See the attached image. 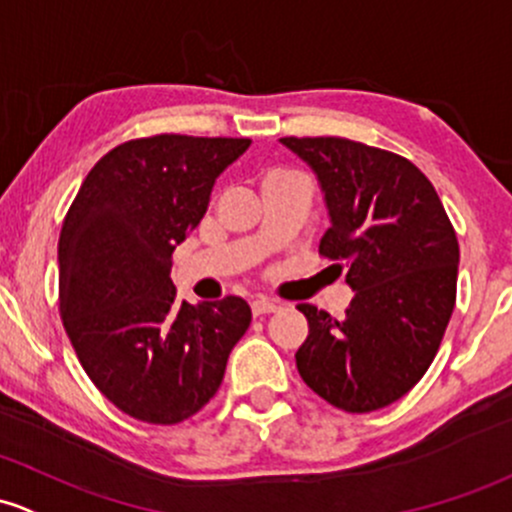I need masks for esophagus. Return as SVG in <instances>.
Segmentation results:
<instances>
[{
  "label": "esophagus",
  "mask_w": 512,
  "mask_h": 512,
  "mask_svg": "<svg viewBox=\"0 0 512 512\" xmlns=\"http://www.w3.org/2000/svg\"><path fill=\"white\" fill-rule=\"evenodd\" d=\"M250 306H252V314L262 316V314H272V311H277L279 309V301L267 299V297H257Z\"/></svg>",
  "instance_id": "obj_1"
}]
</instances>
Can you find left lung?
Returning a JSON list of instances; mask_svg holds the SVG:
<instances>
[{
    "instance_id": "left-lung-1",
    "label": "left lung",
    "mask_w": 512,
    "mask_h": 512,
    "mask_svg": "<svg viewBox=\"0 0 512 512\" xmlns=\"http://www.w3.org/2000/svg\"><path fill=\"white\" fill-rule=\"evenodd\" d=\"M319 176L331 228L319 255L355 289L343 319L297 309L306 385L343 412L392 405L422 380L456 304L459 240L432 181L387 149L343 137H282Z\"/></svg>"
}]
</instances>
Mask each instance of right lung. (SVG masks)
Returning a JSON list of instances; mask_svg holds the SVG:
<instances>
[{
	"mask_svg": "<svg viewBox=\"0 0 512 512\" xmlns=\"http://www.w3.org/2000/svg\"><path fill=\"white\" fill-rule=\"evenodd\" d=\"M250 139L154 134L90 169L58 240V311L80 365L129 417L179 424L218 392L252 311L176 299L171 255Z\"/></svg>",
	"mask_w": 512,
	"mask_h": 512,
	"instance_id": "1",
	"label": "right lung"
}]
</instances>
